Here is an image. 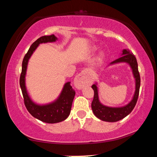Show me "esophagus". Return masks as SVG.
<instances>
[{
    "label": "esophagus",
    "instance_id": "obj_1",
    "mask_svg": "<svg viewBox=\"0 0 157 157\" xmlns=\"http://www.w3.org/2000/svg\"><path fill=\"white\" fill-rule=\"evenodd\" d=\"M85 75H86V72L82 71L74 79V85L77 89H81L85 86V84H86V76Z\"/></svg>",
    "mask_w": 157,
    "mask_h": 157
}]
</instances>
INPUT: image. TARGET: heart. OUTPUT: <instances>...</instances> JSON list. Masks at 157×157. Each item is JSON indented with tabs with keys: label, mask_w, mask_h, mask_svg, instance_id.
I'll return each mask as SVG.
<instances>
[{
	"label": "heart",
	"mask_w": 157,
	"mask_h": 157,
	"mask_svg": "<svg viewBox=\"0 0 157 157\" xmlns=\"http://www.w3.org/2000/svg\"><path fill=\"white\" fill-rule=\"evenodd\" d=\"M95 50V48H93V50ZM102 59H103V55H100V56L98 58V62H101V61L102 60Z\"/></svg>",
	"instance_id": "1"
}]
</instances>
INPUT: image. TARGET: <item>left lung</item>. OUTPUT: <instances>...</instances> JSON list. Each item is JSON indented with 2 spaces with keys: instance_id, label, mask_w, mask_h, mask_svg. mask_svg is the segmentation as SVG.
Segmentation results:
<instances>
[{
  "instance_id": "left-lung-1",
  "label": "left lung",
  "mask_w": 157,
  "mask_h": 157,
  "mask_svg": "<svg viewBox=\"0 0 157 157\" xmlns=\"http://www.w3.org/2000/svg\"><path fill=\"white\" fill-rule=\"evenodd\" d=\"M120 62L128 63L132 69L133 75L136 80V90L132 100L129 104L122 107H109L101 104L98 98V91L96 84L92 85V89L94 91V100L91 103L92 111L95 116L100 120L106 122H117L124 118L132 112L137 102L139 95V89L140 85V74L138 69V63L136 58L128 50L124 49L122 56L118 59L111 62L110 64Z\"/></svg>"
}]
</instances>
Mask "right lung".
I'll return each mask as SVG.
<instances>
[{"mask_svg":"<svg viewBox=\"0 0 157 157\" xmlns=\"http://www.w3.org/2000/svg\"><path fill=\"white\" fill-rule=\"evenodd\" d=\"M57 39L54 34L43 36L31 45L22 62V71L20 76V86L24 100V104L32 116L47 123H57L66 120L71 112L75 91L71 86V82H66L59 97L55 102L46 105H39L33 102L28 94L25 84V77L28 60L33 52L40 44L54 42Z\"/></svg>","mask_w":157,"mask_h":157,"instance_id":"obj_1","label":"right lung"}]
</instances>
